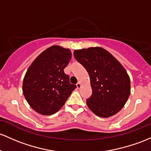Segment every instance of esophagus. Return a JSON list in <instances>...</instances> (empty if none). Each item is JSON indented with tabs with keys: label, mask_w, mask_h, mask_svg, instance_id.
<instances>
[{
	"label": "esophagus",
	"mask_w": 151,
	"mask_h": 151,
	"mask_svg": "<svg viewBox=\"0 0 151 151\" xmlns=\"http://www.w3.org/2000/svg\"><path fill=\"white\" fill-rule=\"evenodd\" d=\"M81 86H82V84H81L80 82H78V83L77 84V88H78V89L80 88Z\"/></svg>",
	"instance_id": "34e87169"
}]
</instances>
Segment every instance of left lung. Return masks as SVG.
Wrapping results in <instances>:
<instances>
[{"instance_id": "left-lung-1", "label": "left lung", "mask_w": 151, "mask_h": 151, "mask_svg": "<svg viewBox=\"0 0 151 151\" xmlns=\"http://www.w3.org/2000/svg\"><path fill=\"white\" fill-rule=\"evenodd\" d=\"M74 56L89 75L92 94L87 100L89 108L101 117L117 113L130 94V77L125 68L99 46L75 50Z\"/></svg>"}]
</instances>
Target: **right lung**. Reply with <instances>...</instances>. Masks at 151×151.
Wrapping results in <instances>:
<instances>
[{
	"mask_svg": "<svg viewBox=\"0 0 151 151\" xmlns=\"http://www.w3.org/2000/svg\"><path fill=\"white\" fill-rule=\"evenodd\" d=\"M71 59L70 49L52 46L39 54L29 67L23 82V93L38 113L49 115L57 112L77 88L64 72Z\"/></svg>",
	"mask_w": 151,
	"mask_h": 151,
	"instance_id": "right-lung-1",
	"label": "right lung"
}]
</instances>
